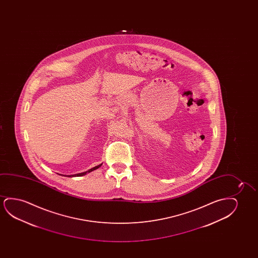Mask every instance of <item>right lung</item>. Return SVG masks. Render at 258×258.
<instances>
[{
	"label": "right lung",
	"mask_w": 258,
	"mask_h": 258,
	"mask_svg": "<svg viewBox=\"0 0 258 258\" xmlns=\"http://www.w3.org/2000/svg\"><path fill=\"white\" fill-rule=\"evenodd\" d=\"M102 166V164H100L99 166H94V167H92V169L88 170V171H86V172H84V173H77V174H73V175H68V177H76V176H83V175H85L87 173H91L92 171L93 170L98 169L99 167Z\"/></svg>",
	"instance_id": "obj_1"
}]
</instances>
